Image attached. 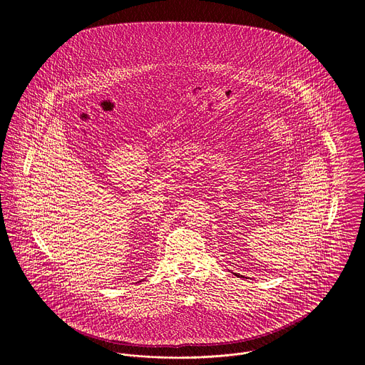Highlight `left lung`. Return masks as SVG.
<instances>
[{"label":"left lung","mask_w":365,"mask_h":365,"mask_svg":"<svg viewBox=\"0 0 365 365\" xmlns=\"http://www.w3.org/2000/svg\"><path fill=\"white\" fill-rule=\"evenodd\" d=\"M234 274H235V276H238V277H244V276H240V274H237V273H234Z\"/></svg>","instance_id":"8db88e82"}]
</instances>
